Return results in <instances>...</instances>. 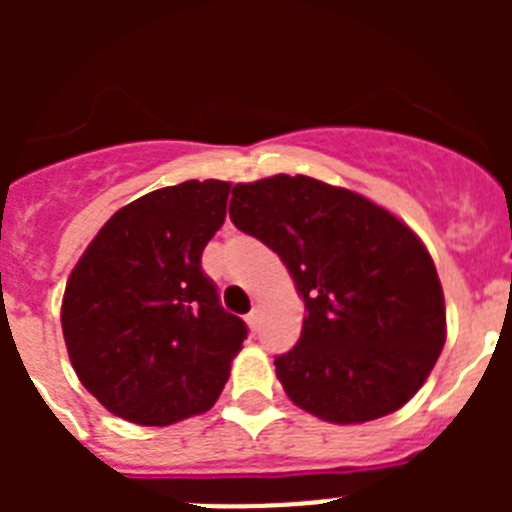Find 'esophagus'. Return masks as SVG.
Masks as SVG:
<instances>
[{"label":"esophagus","instance_id":"obj_1","mask_svg":"<svg viewBox=\"0 0 512 512\" xmlns=\"http://www.w3.org/2000/svg\"><path fill=\"white\" fill-rule=\"evenodd\" d=\"M246 323H248V328L253 330V333L259 330V325H261V310H259V307H253V310L248 312V315H246Z\"/></svg>","mask_w":512,"mask_h":512}]
</instances>
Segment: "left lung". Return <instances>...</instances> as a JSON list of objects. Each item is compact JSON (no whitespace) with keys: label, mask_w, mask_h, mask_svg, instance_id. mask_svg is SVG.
Returning <instances> with one entry per match:
<instances>
[{"label":"left lung","mask_w":512,"mask_h":512,"mask_svg":"<svg viewBox=\"0 0 512 512\" xmlns=\"http://www.w3.org/2000/svg\"><path fill=\"white\" fill-rule=\"evenodd\" d=\"M230 220L277 253L305 300L300 341L274 359L289 400L348 425L395 413L423 387L446 343V307L408 225L302 174L235 184Z\"/></svg>","instance_id":"left-lung-1"}]
</instances>
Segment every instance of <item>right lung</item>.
Returning a JSON list of instances; mask_svg holds the SVG:
<instances>
[{"instance_id": "1", "label": "right lung", "mask_w": 512, "mask_h": 512, "mask_svg": "<svg viewBox=\"0 0 512 512\" xmlns=\"http://www.w3.org/2000/svg\"><path fill=\"white\" fill-rule=\"evenodd\" d=\"M230 184H176L117 210L76 269L61 328L81 384L110 413L171 425L215 405L248 328L220 305L202 251Z\"/></svg>"}]
</instances>
